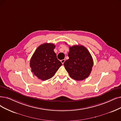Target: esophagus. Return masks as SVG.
I'll list each match as a JSON object with an SVG mask.
<instances>
[{
    "label": "esophagus",
    "mask_w": 121,
    "mask_h": 121,
    "mask_svg": "<svg viewBox=\"0 0 121 121\" xmlns=\"http://www.w3.org/2000/svg\"><path fill=\"white\" fill-rule=\"evenodd\" d=\"M60 61H61V63H62V64H64L65 61V59H64V60H60Z\"/></svg>",
    "instance_id": "1"
}]
</instances>
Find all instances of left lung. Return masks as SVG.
<instances>
[{
  "label": "left lung",
  "instance_id": "obj_1",
  "mask_svg": "<svg viewBox=\"0 0 121 121\" xmlns=\"http://www.w3.org/2000/svg\"><path fill=\"white\" fill-rule=\"evenodd\" d=\"M69 59L64 65L71 78L83 80L90 75L93 65L92 57L88 50L82 45L69 47Z\"/></svg>",
  "mask_w": 121,
  "mask_h": 121
}]
</instances>
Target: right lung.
<instances>
[{
  "label": "right lung",
  "instance_id": "right-lung-1",
  "mask_svg": "<svg viewBox=\"0 0 121 121\" xmlns=\"http://www.w3.org/2000/svg\"><path fill=\"white\" fill-rule=\"evenodd\" d=\"M55 47L51 43L43 44L37 48L31 59V71L42 80L52 78L62 65L54 51Z\"/></svg>",
  "mask_w": 121,
  "mask_h": 121
}]
</instances>
